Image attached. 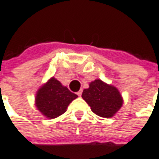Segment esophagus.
<instances>
[{
  "mask_svg": "<svg viewBox=\"0 0 159 159\" xmlns=\"http://www.w3.org/2000/svg\"><path fill=\"white\" fill-rule=\"evenodd\" d=\"M82 93H83V90L81 89V90L78 91V92H77L76 94H77V95H78V96H81V95H82Z\"/></svg>",
  "mask_w": 159,
  "mask_h": 159,
  "instance_id": "esophagus-1",
  "label": "esophagus"
}]
</instances>
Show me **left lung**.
<instances>
[{
  "mask_svg": "<svg viewBox=\"0 0 159 159\" xmlns=\"http://www.w3.org/2000/svg\"><path fill=\"white\" fill-rule=\"evenodd\" d=\"M83 99L91 110L102 118H112L123 105V97L116 87L101 79H95L89 84L82 94Z\"/></svg>",
  "mask_w": 159,
  "mask_h": 159,
  "instance_id": "obj_1",
  "label": "left lung"
}]
</instances>
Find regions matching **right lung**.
Returning <instances> with one entry per match:
<instances>
[{"instance_id":"1","label":"right lung","mask_w":159,"mask_h":159,"mask_svg":"<svg viewBox=\"0 0 159 159\" xmlns=\"http://www.w3.org/2000/svg\"><path fill=\"white\" fill-rule=\"evenodd\" d=\"M76 98L77 95L52 76L38 89L35 106L45 117L55 119L65 113L70 103Z\"/></svg>"}]
</instances>
